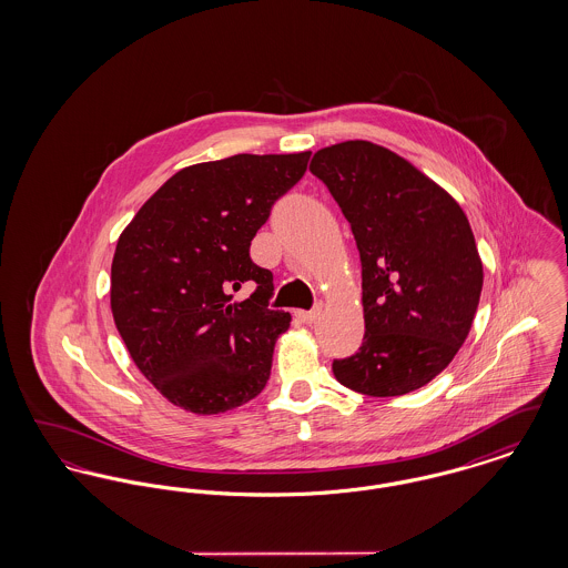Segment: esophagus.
<instances>
[{"instance_id": "esophagus-1", "label": "esophagus", "mask_w": 568, "mask_h": 568, "mask_svg": "<svg viewBox=\"0 0 568 568\" xmlns=\"http://www.w3.org/2000/svg\"><path fill=\"white\" fill-rule=\"evenodd\" d=\"M317 317H320V308H313V311H297V320H300L302 324H315Z\"/></svg>"}]
</instances>
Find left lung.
<instances>
[{
	"label": "left lung",
	"mask_w": 568,
	"mask_h": 568,
	"mask_svg": "<svg viewBox=\"0 0 568 568\" xmlns=\"http://www.w3.org/2000/svg\"><path fill=\"white\" fill-rule=\"evenodd\" d=\"M352 223L362 260L364 341L334 377L357 394L405 396L440 375L464 345L484 264L458 202L398 153L368 140L311 160Z\"/></svg>",
	"instance_id": "left-lung-1"
}]
</instances>
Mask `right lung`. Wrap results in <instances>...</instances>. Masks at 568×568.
I'll return each instance as SVG.
<instances>
[{
  "instance_id": "right-lung-1",
  "label": "right lung",
  "mask_w": 568,
  "mask_h": 568,
  "mask_svg": "<svg viewBox=\"0 0 568 568\" xmlns=\"http://www.w3.org/2000/svg\"><path fill=\"white\" fill-rule=\"evenodd\" d=\"M311 151L193 163L170 176L121 232L110 311L138 371L168 403L216 415L253 400L292 315L268 308L272 272L248 246ZM251 282L256 292L234 301Z\"/></svg>"
}]
</instances>
